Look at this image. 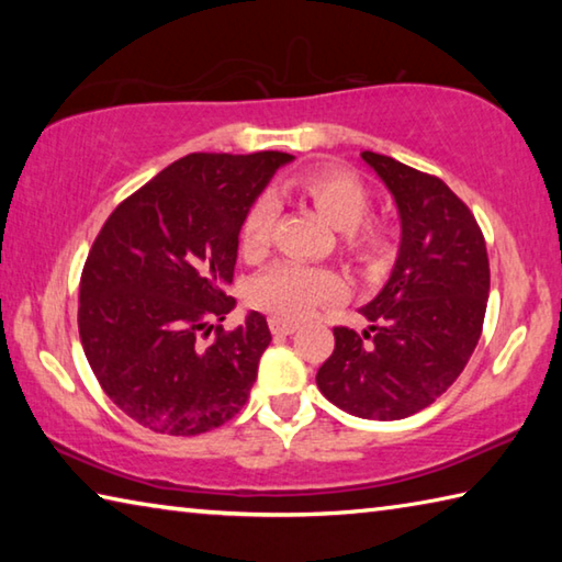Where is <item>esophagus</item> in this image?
<instances>
[{"mask_svg":"<svg viewBox=\"0 0 562 562\" xmlns=\"http://www.w3.org/2000/svg\"><path fill=\"white\" fill-rule=\"evenodd\" d=\"M297 329V325L290 319H282V317H270V331L274 337H288L292 335V331Z\"/></svg>","mask_w":562,"mask_h":562,"instance_id":"obj_1","label":"esophagus"}]
</instances>
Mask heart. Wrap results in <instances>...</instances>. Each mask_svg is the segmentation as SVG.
<instances>
[{"mask_svg":"<svg viewBox=\"0 0 562 562\" xmlns=\"http://www.w3.org/2000/svg\"><path fill=\"white\" fill-rule=\"evenodd\" d=\"M294 190L317 207L325 221L345 235V250L367 270L382 268L389 255V235L382 225L367 223L372 195L367 186L345 168H322L294 180ZM274 221L270 198L255 201L240 225V252L247 260L268 250ZM339 280L327 270L304 268L300 262H278L252 280L250 300L282 317H304L339 294Z\"/></svg>","mask_w":562,"mask_h":562,"instance_id":"b5f03b06","label":"heart"}]
</instances>
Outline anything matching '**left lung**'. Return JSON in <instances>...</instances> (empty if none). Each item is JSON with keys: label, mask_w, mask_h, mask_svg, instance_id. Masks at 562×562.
I'll return each mask as SVG.
<instances>
[{"label": "left lung", "mask_w": 562, "mask_h": 562, "mask_svg": "<svg viewBox=\"0 0 562 562\" xmlns=\"http://www.w3.org/2000/svg\"><path fill=\"white\" fill-rule=\"evenodd\" d=\"M402 223L396 262L359 312L369 327L335 329L317 386L341 412L396 422L434 404L479 345L491 288L486 240L443 180L389 156L361 154Z\"/></svg>", "instance_id": "8db88e82"}]
</instances>
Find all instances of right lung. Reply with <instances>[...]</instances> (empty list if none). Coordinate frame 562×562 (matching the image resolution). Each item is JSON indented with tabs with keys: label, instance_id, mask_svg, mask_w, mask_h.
I'll return each instance as SVG.
<instances>
[{
	"label": "right lung",
	"instance_id": "right-lung-1",
	"mask_svg": "<svg viewBox=\"0 0 562 562\" xmlns=\"http://www.w3.org/2000/svg\"><path fill=\"white\" fill-rule=\"evenodd\" d=\"M294 156L190 154L128 195L93 240L79 288V335L106 396L168 436L217 429L240 412L270 345L268 319L235 310L237 237L274 170ZM215 328L213 342H201Z\"/></svg>",
	"mask_w": 562,
	"mask_h": 562
}]
</instances>
